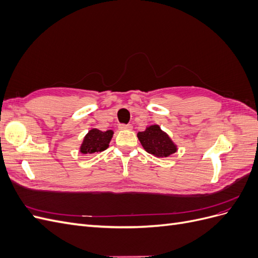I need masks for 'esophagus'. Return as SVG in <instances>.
Here are the masks:
<instances>
[{
  "label": "esophagus",
  "instance_id": "esophagus-1",
  "mask_svg": "<svg viewBox=\"0 0 258 258\" xmlns=\"http://www.w3.org/2000/svg\"><path fill=\"white\" fill-rule=\"evenodd\" d=\"M119 130H131L132 129V126L131 124H124V123H121L118 126Z\"/></svg>",
  "mask_w": 258,
  "mask_h": 258
}]
</instances>
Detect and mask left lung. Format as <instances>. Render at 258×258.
<instances>
[{
    "label": "left lung",
    "instance_id": "left-lung-1",
    "mask_svg": "<svg viewBox=\"0 0 258 258\" xmlns=\"http://www.w3.org/2000/svg\"><path fill=\"white\" fill-rule=\"evenodd\" d=\"M138 139L144 150L155 157H169L177 151V145L158 124H151L144 131L138 132Z\"/></svg>",
    "mask_w": 258,
    "mask_h": 258
}]
</instances>
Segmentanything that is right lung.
Segmentation results:
<instances>
[{"instance_id":"add662e5","label":"right lung","mask_w":258,"mask_h":258,"mask_svg":"<svg viewBox=\"0 0 258 258\" xmlns=\"http://www.w3.org/2000/svg\"><path fill=\"white\" fill-rule=\"evenodd\" d=\"M113 135V130L101 131L97 128L90 129L83 139L80 152L84 155H93L105 151L110 146Z\"/></svg>"}]
</instances>
